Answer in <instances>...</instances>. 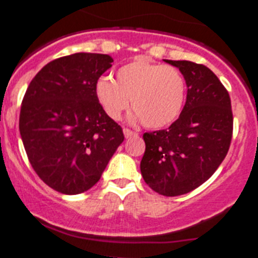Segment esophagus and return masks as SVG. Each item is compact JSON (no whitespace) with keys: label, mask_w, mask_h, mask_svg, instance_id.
Here are the masks:
<instances>
[{"label":"esophagus","mask_w":258,"mask_h":258,"mask_svg":"<svg viewBox=\"0 0 258 258\" xmlns=\"http://www.w3.org/2000/svg\"><path fill=\"white\" fill-rule=\"evenodd\" d=\"M123 134H124V138L126 139L132 138V136H138V134L135 131H132L130 128H123Z\"/></svg>","instance_id":"obj_1"}]
</instances>
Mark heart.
Here are the masks:
<instances>
[{
    "instance_id": "obj_1",
    "label": "heart",
    "mask_w": 258,
    "mask_h": 258,
    "mask_svg": "<svg viewBox=\"0 0 258 258\" xmlns=\"http://www.w3.org/2000/svg\"><path fill=\"white\" fill-rule=\"evenodd\" d=\"M185 89L184 76L178 69L136 58L116 71L115 82L98 79L96 97L111 119H119L131 100L135 119L148 128H161L179 116Z\"/></svg>"
}]
</instances>
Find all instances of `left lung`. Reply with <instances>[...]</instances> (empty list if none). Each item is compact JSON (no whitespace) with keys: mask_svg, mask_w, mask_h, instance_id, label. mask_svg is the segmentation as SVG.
Listing matches in <instances>:
<instances>
[{"mask_svg":"<svg viewBox=\"0 0 258 258\" xmlns=\"http://www.w3.org/2000/svg\"><path fill=\"white\" fill-rule=\"evenodd\" d=\"M187 83V101L166 130L145 132L140 170L157 194L194 191L216 172L231 144L234 116L227 89L210 69L191 61H170Z\"/></svg>","mask_w":258,"mask_h":258,"instance_id":"1","label":"left lung"}]
</instances>
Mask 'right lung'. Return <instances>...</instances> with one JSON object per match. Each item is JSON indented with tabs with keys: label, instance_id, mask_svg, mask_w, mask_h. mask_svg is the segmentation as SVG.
I'll return each mask as SVG.
<instances>
[{
	"label": "right lung",
	"instance_id": "add662e5",
	"mask_svg": "<svg viewBox=\"0 0 258 258\" xmlns=\"http://www.w3.org/2000/svg\"><path fill=\"white\" fill-rule=\"evenodd\" d=\"M111 62L97 53L57 58L36 74L23 97L19 131L28 161L61 194L93 187L124 140L96 97V83Z\"/></svg>",
	"mask_w": 258,
	"mask_h": 258
}]
</instances>
